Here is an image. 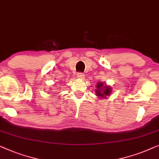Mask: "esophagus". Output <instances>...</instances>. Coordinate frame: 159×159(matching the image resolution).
Returning a JSON list of instances; mask_svg holds the SVG:
<instances>
[{
  "mask_svg": "<svg viewBox=\"0 0 159 159\" xmlns=\"http://www.w3.org/2000/svg\"><path fill=\"white\" fill-rule=\"evenodd\" d=\"M77 78L79 79H83L84 78V74L83 73H77Z\"/></svg>",
  "mask_w": 159,
  "mask_h": 159,
  "instance_id": "obj_1",
  "label": "esophagus"
}]
</instances>
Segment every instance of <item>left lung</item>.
I'll return each mask as SVG.
<instances>
[{"instance_id": "obj_1", "label": "left lung", "mask_w": 159, "mask_h": 159, "mask_svg": "<svg viewBox=\"0 0 159 159\" xmlns=\"http://www.w3.org/2000/svg\"><path fill=\"white\" fill-rule=\"evenodd\" d=\"M104 86L103 83H99V84H97V88L99 89V90L97 91V95L98 96V97H103L104 96H105V97H107V96L109 95V93H110V92H111V89L109 86ZM103 88H104V89H103ZM101 88L102 89H101ZM102 90H103V91L102 92Z\"/></svg>"}]
</instances>
